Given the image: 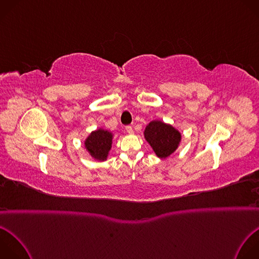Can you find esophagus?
<instances>
[{
	"label": "esophagus",
	"mask_w": 259,
	"mask_h": 259,
	"mask_svg": "<svg viewBox=\"0 0 259 259\" xmlns=\"http://www.w3.org/2000/svg\"><path fill=\"white\" fill-rule=\"evenodd\" d=\"M126 131L129 133V134H131V133H133V128H132V126H130V125H128V126H126Z\"/></svg>",
	"instance_id": "34e87169"
}]
</instances>
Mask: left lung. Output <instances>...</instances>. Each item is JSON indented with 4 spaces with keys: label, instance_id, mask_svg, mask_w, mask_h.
Returning a JSON list of instances; mask_svg holds the SVG:
<instances>
[{
    "label": "left lung",
    "instance_id": "left-lung-1",
    "mask_svg": "<svg viewBox=\"0 0 259 259\" xmlns=\"http://www.w3.org/2000/svg\"><path fill=\"white\" fill-rule=\"evenodd\" d=\"M144 137L160 158H165L173 153L181 140L178 130L160 121L150 122L145 128Z\"/></svg>",
    "mask_w": 259,
    "mask_h": 259
}]
</instances>
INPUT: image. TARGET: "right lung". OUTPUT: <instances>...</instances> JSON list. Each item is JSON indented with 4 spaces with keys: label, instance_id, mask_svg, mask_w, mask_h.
Masks as SVG:
<instances>
[{
    "label": "right lung",
    "instance_id": "add662e5",
    "mask_svg": "<svg viewBox=\"0 0 259 259\" xmlns=\"http://www.w3.org/2000/svg\"><path fill=\"white\" fill-rule=\"evenodd\" d=\"M112 133L99 129L94 131L85 141V147L91 155L98 160H105L112 146Z\"/></svg>",
    "mask_w": 259,
    "mask_h": 259
}]
</instances>
